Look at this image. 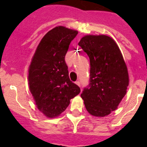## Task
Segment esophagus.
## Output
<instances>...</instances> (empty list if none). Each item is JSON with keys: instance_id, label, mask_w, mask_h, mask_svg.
<instances>
[{"instance_id": "1", "label": "esophagus", "mask_w": 147, "mask_h": 147, "mask_svg": "<svg viewBox=\"0 0 147 147\" xmlns=\"http://www.w3.org/2000/svg\"><path fill=\"white\" fill-rule=\"evenodd\" d=\"M75 84H76L77 85L79 86V87H80V86H81L80 82V81H76V82H75Z\"/></svg>"}]
</instances>
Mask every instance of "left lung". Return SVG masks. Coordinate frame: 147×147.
Here are the masks:
<instances>
[{
    "label": "left lung",
    "mask_w": 147,
    "mask_h": 147,
    "mask_svg": "<svg viewBox=\"0 0 147 147\" xmlns=\"http://www.w3.org/2000/svg\"><path fill=\"white\" fill-rule=\"evenodd\" d=\"M78 45L90 62V84L81 97L90 115L107 116L117 109L127 93V65L118 45L107 35H85Z\"/></svg>",
    "instance_id": "8db88e82"
}]
</instances>
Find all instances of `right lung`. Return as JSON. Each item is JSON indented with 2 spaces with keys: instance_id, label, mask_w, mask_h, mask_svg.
I'll list each match as a JSON object with an SVG mask.
<instances>
[{
  "instance_id": "1",
  "label": "right lung",
  "mask_w": 147,
  "mask_h": 147,
  "mask_svg": "<svg viewBox=\"0 0 147 147\" xmlns=\"http://www.w3.org/2000/svg\"><path fill=\"white\" fill-rule=\"evenodd\" d=\"M78 32L63 26L55 27L45 34L31 60L28 69L29 88L38 109L47 117L63 112L80 92L70 81L65 60L71 41Z\"/></svg>"
}]
</instances>
